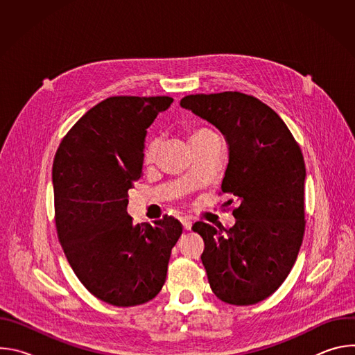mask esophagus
<instances>
[{
    "instance_id": "34e87169",
    "label": "esophagus",
    "mask_w": 355,
    "mask_h": 355,
    "mask_svg": "<svg viewBox=\"0 0 355 355\" xmlns=\"http://www.w3.org/2000/svg\"><path fill=\"white\" fill-rule=\"evenodd\" d=\"M180 220H181V223H182V226H184L185 230H191V227H192V220H191L189 216H181Z\"/></svg>"
}]
</instances>
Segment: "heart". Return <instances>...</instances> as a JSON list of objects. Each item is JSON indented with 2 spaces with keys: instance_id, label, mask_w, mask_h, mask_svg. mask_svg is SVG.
<instances>
[{
  "instance_id": "obj_1",
  "label": "heart",
  "mask_w": 355,
  "mask_h": 355,
  "mask_svg": "<svg viewBox=\"0 0 355 355\" xmlns=\"http://www.w3.org/2000/svg\"><path fill=\"white\" fill-rule=\"evenodd\" d=\"M215 133L211 130V129H207V128H195V129H191L189 133H188V140L191 143V146H195V144H199L204 140H207L208 137L214 136ZM155 150H156V143L155 141H150L147 144V148H146V160L150 162L151 159H153L155 156Z\"/></svg>"
}]
</instances>
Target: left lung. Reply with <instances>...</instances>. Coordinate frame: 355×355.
Instances as JSON below:
<instances>
[{
    "label": "left lung",
    "mask_w": 355,
    "mask_h": 355,
    "mask_svg": "<svg viewBox=\"0 0 355 355\" xmlns=\"http://www.w3.org/2000/svg\"><path fill=\"white\" fill-rule=\"evenodd\" d=\"M180 105L226 137L222 192L240 202L230 229L205 222L192 226L205 243L200 260L209 285L230 305H254L285 281L305 233L306 168L300 147L278 114L251 95H187Z\"/></svg>",
    "instance_id": "left-lung-1"
}]
</instances>
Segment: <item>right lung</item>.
Instances as JSON below:
<instances>
[{"mask_svg": "<svg viewBox=\"0 0 355 355\" xmlns=\"http://www.w3.org/2000/svg\"><path fill=\"white\" fill-rule=\"evenodd\" d=\"M170 96H111L63 137L53 162L59 241L74 274L98 299L136 306L163 288L181 223L133 225L128 191L143 170L147 128Z\"/></svg>", "mask_w": 355, "mask_h": 355, "instance_id": "1", "label": "right lung"}]
</instances>
